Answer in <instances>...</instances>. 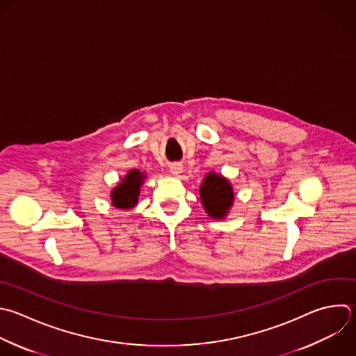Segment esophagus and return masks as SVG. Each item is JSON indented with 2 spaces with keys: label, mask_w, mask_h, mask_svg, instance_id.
I'll return each mask as SVG.
<instances>
[{
  "label": "esophagus",
  "mask_w": 356,
  "mask_h": 356,
  "mask_svg": "<svg viewBox=\"0 0 356 356\" xmlns=\"http://www.w3.org/2000/svg\"><path fill=\"white\" fill-rule=\"evenodd\" d=\"M182 170H184V167H182V164H179V163H174V164L170 165V172H171L172 175H179V174L182 172Z\"/></svg>",
  "instance_id": "34e87169"
}]
</instances>
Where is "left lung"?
<instances>
[{
    "label": "left lung",
    "instance_id": "1",
    "mask_svg": "<svg viewBox=\"0 0 356 356\" xmlns=\"http://www.w3.org/2000/svg\"><path fill=\"white\" fill-rule=\"evenodd\" d=\"M200 199L210 217L222 218L232 206L234 192L225 178L218 174H209L200 186Z\"/></svg>",
    "mask_w": 356,
    "mask_h": 356
}]
</instances>
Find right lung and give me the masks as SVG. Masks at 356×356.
I'll list each match as a JSON object with an SVG mask.
<instances>
[{
  "label": "right lung",
  "mask_w": 356,
  "mask_h": 356,
  "mask_svg": "<svg viewBox=\"0 0 356 356\" xmlns=\"http://www.w3.org/2000/svg\"><path fill=\"white\" fill-rule=\"evenodd\" d=\"M145 175L138 171L132 170L128 172V175L122 179V182L113 191L111 200L115 207L120 209H131L138 203L139 189L143 182Z\"/></svg>",
  "instance_id": "obj_1"
}]
</instances>
